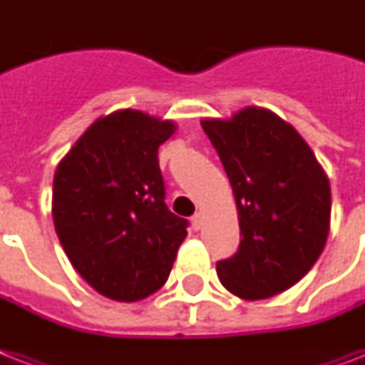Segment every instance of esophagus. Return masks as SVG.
<instances>
[{
    "instance_id": "1",
    "label": "esophagus",
    "mask_w": 365,
    "mask_h": 365,
    "mask_svg": "<svg viewBox=\"0 0 365 365\" xmlns=\"http://www.w3.org/2000/svg\"><path fill=\"white\" fill-rule=\"evenodd\" d=\"M200 225H202V217H200V214L197 212V214H193V217H191V227H193V231H199Z\"/></svg>"
}]
</instances>
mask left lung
<instances>
[{"label":"left lung","mask_w":365,"mask_h":365,"mask_svg":"<svg viewBox=\"0 0 365 365\" xmlns=\"http://www.w3.org/2000/svg\"><path fill=\"white\" fill-rule=\"evenodd\" d=\"M233 187L242 240L216 263L220 282L240 299H267L297 284L329 233L328 176L294 126L263 108L202 119Z\"/></svg>","instance_id":"8db88e82"}]
</instances>
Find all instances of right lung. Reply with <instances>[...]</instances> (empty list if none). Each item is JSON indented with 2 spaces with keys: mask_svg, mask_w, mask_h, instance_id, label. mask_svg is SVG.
<instances>
[{
  "mask_svg": "<svg viewBox=\"0 0 365 365\" xmlns=\"http://www.w3.org/2000/svg\"><path fill=\"white\" fill-rule=\"evenodd\" d=\"M176 125L138 110L100 117L54 172L53 220L76 271L115 301L163 288L187 237L165 205L159 151Z\"/></svg>",
  "mask_w": 365,
  "mask_h": 365,
  "instance_id": "right-lung-1",
  "label": "right lung"
}]
</instances>
